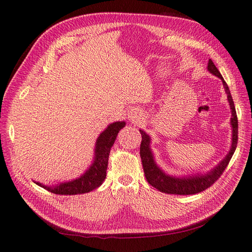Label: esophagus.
Here are the masks:
<instances>
[{
	"label": "esophagus",
	"instance_id": "obj_1",
	"mask_svg": "<svg viewBox=\"0 0 252 252\" xmlns=\"http://www.w3.org/2000/svg\"><path fill=\"white\" fill-rule=\"evenodd\" d=\"M142 118H143V113L138 108H133V109H130V111H128V119L129 121H131L132 123H138V122L142 120Z\"/></svg>",
	"mask_w": 252,
	"mask_h": 252
}]
</instances>
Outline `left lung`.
Wrapping results in <instances>:
<instances>
[{"mask_svg":"<svg viewBox=\"0 0 252 252\" xmlns=\"http://www.w3.org/2000/svg\"><path fill=\"white\" fill-rule=\"evenodd\" d=\"M208 71L216 77L220 78L223 82V85L225 91L227 94L228 102L230 105L231 109V126H232V143L231 148L228 152V155L220 161L218 166L211 169L209 172L205 174H196L191 175V177H184V178H178L173 177L165 173L155 162L154 155L150 149V136L143 130L140 129V132L142 135V142L140 147V155L143 164V169L145 173V178L151 186H154L158 191L169 193V194H181V195H187V194H195L204 191V190L213 185L217 180L222 175L224 170L226 169L227 165L229 164L230 159L234 154L236 145H238V117H236V111L234 107V103L232 100V96L230 94V90L228 88V85L224 81L222 74L220 73L218 68L216 67L215 63L211 60L208 61Z\"/></svg>","mask_w":252,"mask_h":252,"instance_id":"left-lung-1","label":"left lung"}]
</instances>
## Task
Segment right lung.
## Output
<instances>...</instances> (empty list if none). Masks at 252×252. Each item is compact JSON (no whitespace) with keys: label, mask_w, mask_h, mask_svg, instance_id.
<instances>
[{"label":"right lung","mask_w":252,"mask_h":252,"mask_svg":"<svg viewBox=\"0 0 252 252\" xmlns=\"http://www.w3.org/2000/svg\"><path fill=\"white\" fill-rule=\"evenodd\" d=\"M125 122H114L98 135L95 142L94 158L86 172L80 178L60 183L58 185H43L42 183L34 182L36 185L43 187L48 191L56 194H82L90 192L102 185L106 178V170L108 166V158L110 149L113 146L117 135L122 128L125 127Z\"/></svg>","instance_id":"add662e5"}]
</instances>
